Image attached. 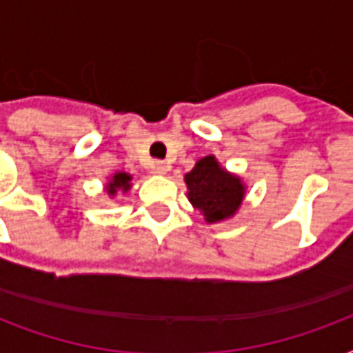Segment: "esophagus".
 Returning <instances> with one entry per match:
<instances>
[{
  "instance_id": "obj_1",
  "label": "esophagus",
  "mask_w": 353,
  "mask_h": 353,
  "mask_svg": "<svg viewBox=\"0 0 353 353\" xmlns=\"http://www.w3.org/2000/svg\"><path fill=\"white\" fill-rule=\"evenodd\" d=\"M154 170H155V174H166V172L170 170V166H168V163H166V161H155Z\"/></svg>"
}]
</instances>
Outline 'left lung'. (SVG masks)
I'll use <instances>...</instances> for the list:
<instances>
[{
    "label": "left lung",
    "mask_w": 353,
    "mask_h": 353,
    "mask_svg": "<svg viewBox=\"0 0 353 353\" xmlns=\"http://www.w3.org/2000/svg\"><path fill=\"white\" fill-rule=\"evenodd\" d=\"M185 181L190 203L209 223L225 220L234 214L245 192L240 177L223 170L212 155L199 159L185 176Z\"/></svg>",
    "instance_id": "8db88e82"
}]
</instances>
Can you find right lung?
I'll list each match as a JSON object with an SVG mask.
<instances>
[{"mask_svg":"<svg viewBox=\"0 0 353 353\" xmlns=\"http://www.w3.org/2000/svg\"><path fill=\"white\" fill-rule=\"evenodd\" d=\"M130 181H132V176H128V174H124V172H119V174L113 176L112 183L108 185V194L115 196V192H117L119 188H122V190L126 192L128 188H130Z\"/></svg>","mask_w":353,"mask_h":353,"instance_id":"obj_1","label":"right lung"}]
</instances>
